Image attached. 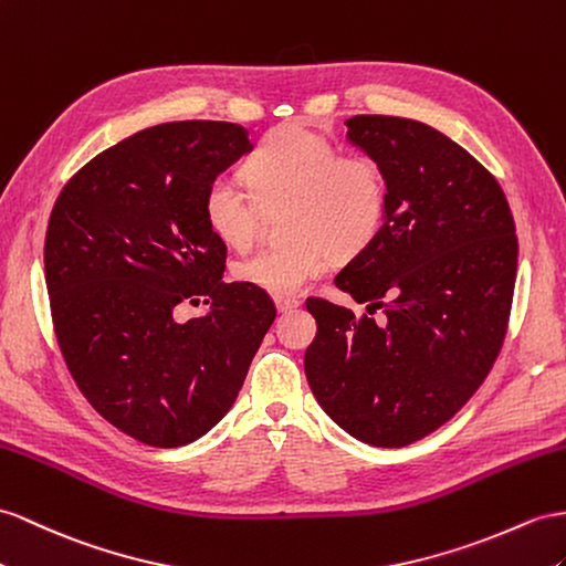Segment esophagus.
<instances>
[{"mask_svg":"<svg viewBox=\"0 0 566 566\" xmlns=\"http://www.w3.org/2000/svg\"><path fill=\"white\" fill-rule=\"evenodd\" d=\"M274 306H277L280 313H289L301 306V301L296 296H274Z\"/></svg>","mask_w":566,"mask_h":566,"instance_id":"esophagus-1","label":"esophagus"}]
</instances>
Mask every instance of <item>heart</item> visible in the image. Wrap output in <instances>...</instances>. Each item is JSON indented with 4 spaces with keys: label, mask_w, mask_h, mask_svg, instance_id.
<instances>
[{
    "label": "heart",
    "mask_w": 566,
    "mask_h": 566,
    "mask_svg": "<svg viewBox=\"0 0 566 566\" xmlns=\"http://www.w3.org/2000/svg\"><path fill=\"white\" fill-rule=\"evenodd\" d=\"M245 188L231 174H217L202 193V217L212 234L231 249H245L263 210H286L289 243L265 245L237 265V277L274 296H292L323 277L332 253L352 255L378 237L389 188L370 155L342 153L339 145L308 122L274 126L243 167Z\"/></svg>",
    "instance_id": "obj_1"
}]
</instances>
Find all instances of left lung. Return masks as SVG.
Instances as JSON below:
<instances>
[{
    "instance_id": "1",
    "label": "left lung",
    "mask_w": 566,
    "mask_h": 566,
    "mask_svg": "<svg viewBox=\"0 0 566 566\" xmlns=\"http://www.w3.org/2000/svg\"><path fill=\"white\" fill-rule=\"evenodd\" d=\"M346 128L385 171L387 214L335 277L368 313L308 298L317 335L303 366L339 428L403 447L447 423L495 364L516 280L514 217L497 179L438 128L382 114Z\"/></svg>"
}]
</instances>
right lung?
<instances>
[{
	"label": "right lung",
	"instance_id": "1",
	"mask_svg": "<svg viewBox=\"0 0 566 566\" xmlns=\"http://www.w3.org/2000/svg\"><path fill=\"white\" fill-rule=\"evenodd\" d=\"M253 145L229 122H169L81 167L45 237L54 335L91 407L150 447L202 438L237 401L270 329L263 289L222 282L227 245L202 217L208 184ZM211 308L179 322L181 302Z\"/></svg>",
	"mask_w": 566,
	"mask_h": 566
}]
</instances>
